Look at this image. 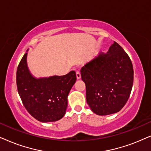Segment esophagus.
<instances>
[{"label":"esophagus","instance_id":"34e87169","mask_svg":"<svg viewBox=\"0 0 151 151\" xmlns=\"http://www.w3.org/2000/svg\"><path fill=\"white\" fill-rule=\"evenodd\" d=\"M76 75H77V78L78 79H81V73H80L79 71L76 72Z\"/></svg>","mask_w":151,"mask_h":151}]
</instances>
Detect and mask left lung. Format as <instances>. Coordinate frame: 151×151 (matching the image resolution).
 Returning <instances> with one entry per match:
<instances>
[{
  "label": "left lung",
  "mask_w": 151,
  "mask_h": 151,
  "mask_svg": "<svg viewBox=\"0 0 151 151\" xmlns=\"http://www.w3.org/2000/svg\"><path fill=\"white\" fill-rule=\"evenodd\" d=\"M130 57L116 42L82 67L81 77L86 87V101L98 115L120 111L129 98L133 84Z\"/></svg>",
  "instance_id": "left-lung-1"
}]
</instances>
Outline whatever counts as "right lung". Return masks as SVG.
Returning a JSON list of instances; mask_svg holds the SVG:
<instances>
[{
    "instance_id": "add662e5",
    "label": "right lung",
    "mask_w": 151,
    "mask_h": 151,
    "mask_svg": "<svg viewBox=\"0 0 151 151\" xmlns=\"http://www.w3.org/2000/svg\"><path fill=\"white\" fill-rule=\"evenodd\" d=\"M25 53L19 64L17 85L24 106L31 115L41 122H52L65 115L68 96L77 80L76 72L48 78L33 77L27 65Z\"/></svg>"
}]
</instances>
